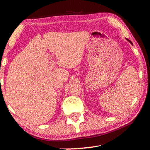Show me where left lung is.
<instances>
[{
	"label": "left lung",
	"instance_id": "1",
	"mask_svg": "<svg viewBox=\"0 0 150 150\" xmlns=\"http://www.w3.org/2000/svg\"><path fill=\"white\" fill-rule=\"evenodd\" d=\"M128 41H129V40H128ZM129 42H130V43H131V44H132V42H130V41H129Z\"/></svg>",
	"mask_w": 150,
	"mask_h": 150
}]
</instances>
